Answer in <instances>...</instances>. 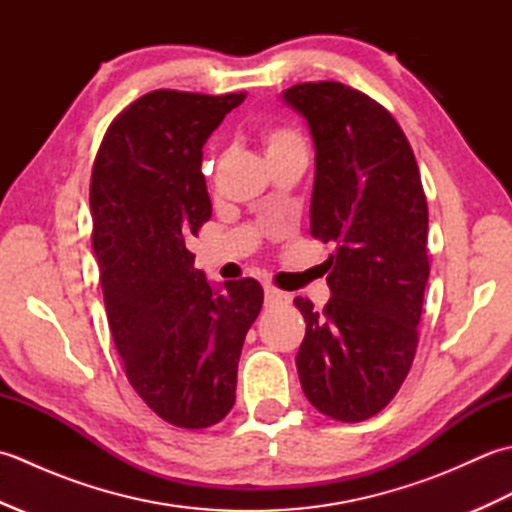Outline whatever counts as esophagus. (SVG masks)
<instances>
[{
  "label": "esophagus",
  "mask_w": 512,
  "mask_h": 512,
  "mask_svg": "<svg viewBox=\"0 0 512 512\" xmlns=\"http://www.w3.org/2000/svg\"><path fill=\"white\" fill-rule=\"evenodd\" d=\"M286 303H290V297L286 295V292H281L273 286H266V306H286Z\"/></svg>",
  "instance_id": "34e87169"
}]
</instances>
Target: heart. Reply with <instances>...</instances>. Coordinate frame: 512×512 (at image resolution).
Instances as JSON below:
<instances>
[{"mask_svg": "<svg viewBox=\"0 0 512 512\" xmlns=\"http://www.w3.org/2000/svg\"><path fill=\"white\" fill-rule=\"evenodd\" d=\"M264 145H266V154L275 156L281 154V151H290V149H306L303 147V138L290 127H270L264 132Z\"/></svg>", "mask_w": 512, "mask_h": 512, "instance_id": "obj_1", "label": "heart"}]
</instances>
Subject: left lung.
I'll use <instances>...</instances> for the list:
<instances>
[{
  "mask_svg": "<svg viewBox=\"0 0 512 512\" xmlns=\"http://www.w3.org/2000/svg\"><path fill=\"white\" fill-rule=\"evenodd\" d=\"M284 101L317 147L310 233L334 244L323 310L297 297L303 394L323 416L363 422L411 369L429 279V211L409 140L383 105L336 81L297 83Z\"/></svg>",
  "mask_w": 512,
  "mask_h": 512,
  "instance_id": "8db88e82",
  "label": "left lung"
}]
</instances>
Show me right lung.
<instances>
[{
    "instance_id": "1",
    "label": "right lung",
    "mask_w": 512,
    "mask_h": 512,
    "mask_svg": "<svg viewBox=\"0 0 512 512\" xmlns=\"http://www.w3.org/2000/svg\"><path fill=\"white\" fill-rule=\"evenodd\" d=\"M244 99L154 90L114 118L94 158L92 246L112 339L136 394L180 429L213 427L233 409L264 303L250 277L215 292L187 246L211 217L202 147Z\"/></svg>"
}]
</instances>
